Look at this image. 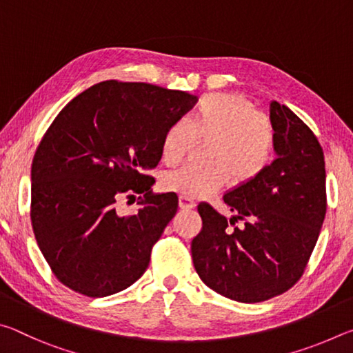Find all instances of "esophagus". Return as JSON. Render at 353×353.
Segmentation results:
<instances>
[{"label": "esophagus", "instance_id": "34e87169", "mask_svg": "<svg viewBox=\"0 0 353 353\" xmlns=\"http://www.w3.org/2000/svg\"><path fill=\"white\" fill-rule=\"evenodd\" d=\"M179 205H181V208H183V210H190V208H194L196 202L188 198V196H181V199H179Z\"/></svg>", "mask_w": 353, "mask_h": 353}]
</instances>
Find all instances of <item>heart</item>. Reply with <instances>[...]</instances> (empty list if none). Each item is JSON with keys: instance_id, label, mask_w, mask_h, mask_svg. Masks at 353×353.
<instances>
[{"instance_id": "1", "label": "heart", "mask_w": 353, "mask_h": 353, "mask_svg": "<svg viewBox=\"0 0 353 353\" xmlns=\"http://www.w3.org/2000/svg\"><path fill=\"white\" fill-rule=\"evenodd\" d=\"M196 140H210L205 165H185L168 172L165 188L188 198H201L227 182L244 185L255 181L272 162L276 134L266 113L241 94H205L187 118L176 119L165 130L162 159L177 165L187 157Z\"/></svg>"}]
</instances>
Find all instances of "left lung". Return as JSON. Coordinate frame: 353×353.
Returning a JSON list of instances; mask_svg holds the SVG:
<instances>
[{"label":"left lung","instance_id":"8db88e82","mask_svg":"<svg viewBox=\"0 0 353 353\" xmlns=\"http://www.w3.org/2000/svg\"><path fill=\"white\" fill-rule=\"evenodd\" d=\"M270 118L277 157L255 181L224 194L230 221L199 204L202 229L191 241L202 282L243 303L268 301L296 285L327 210L324 152L313 130L276 101ZM238 220L242 224L235 226Z\"/></svg>","mask_w":353,"mask_h":353}]
</instances>
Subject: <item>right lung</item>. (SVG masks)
<instances>
[{
    "mask_svg": "<svg viewBox=\"0 0 353 353\" xmlns=\"http://www.w3.org/2000/svg\"><path fill=\"white\" fill-rule=\"evenodd\" d=\"M196 101L152 83L104 81L56 117L32 160L31 223L59 282L105 297L145 274L179 204L176 193L154 194L146 172L162 159L165 130ZM134 192L143 194L142 208L121 217L116 201Z\"/></svg>",
    "mask_w": 353,
    "mask_h": 353,
    "instance_id": "1",
    "label": "right lung"
}]
</instances>
